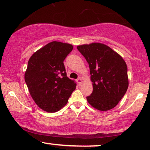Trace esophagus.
Returning <instances> with one entry per match:
<instances>
[{"instance_id": "esophagus-1", "label": "esophagus", "mask_w": 150, "mask_h": 150, "mask_svg": "<svg viewBox=\"0 0 150 150\" xmlns=\"http://www.w3.org/2000/svg\"><path fill=\"white\" fill-rule=\"evenodd\" d=\"M76 82L79 83V85H81V84L83 83V80H82L81 78H79V79L76 80Z\"/></svg>"}]
</instances>
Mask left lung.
Returning a JSON list of instances; mask_svg holds the SVG:
<instances>
[{
    "mask_svg": "<svg viewBox=\"0 0 150 150\" xmlns=\"http://www.w3.org/2000/svg\"><path fill=\"white\" fill-rule=\"evenodd\" d=\"M89 63L93 92L87 100L96 109L113 108L128 87V68L124 59L109 46L101 43L78 46Z\"/></svg>",
    "mask_w": 150,
    "mask_h": 150,
    "instance_id": "8db88e82",
    "label": "left lung"
}]
</instances>
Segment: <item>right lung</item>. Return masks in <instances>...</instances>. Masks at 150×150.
I'll list each match as a JSON object with an SVG mask.
<instances>
[{"label": "right lung", "instance_id": "add662e5", "mask_svg": "<svg viewBox=\"0 0 150 150\" xmlns=\"http://www.w3.org/2000/svg\"><path fill=\"white\" fill-rule=\"evenodd\" d=\"M72 45L52 42L30 57L24 80L33 100L39 107L54 112L67 103L76 83L67 76L65 59L72 50Z\"/></svg>", "mask_w": 150, "mask_h": 150}]
</instances>
